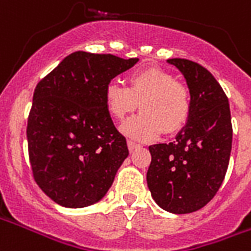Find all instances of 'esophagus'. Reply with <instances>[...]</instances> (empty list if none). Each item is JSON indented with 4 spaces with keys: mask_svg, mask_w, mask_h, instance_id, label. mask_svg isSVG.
<instances>
[{
    "mask_svg": "<svg viewBox=\"0 0 251 251\" xmlns=\"http://www.w3.org/2000/svg\"><path fill=\"white\" fill-rule=\"evenodd\" d=\"M127 147H129V151L131 152V151H134L135 149H138V147H141L138 145V143L133 142V141H127Z\"/></svg>",
    "mask_w": 251,
    "mask_h": 251,
    "instance_id": "1",
    "label": "esophagus"
}]
</instances>
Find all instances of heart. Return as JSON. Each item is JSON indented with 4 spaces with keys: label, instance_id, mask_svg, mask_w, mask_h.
<instances>
[{
    "label": "heart",
    "instance_id": "heart-1",
    "mask_svg": "<svg viewBox=\"0 0 251 251\" xmlns=\"http://www.w3.org/2000/svg\"><path fill=\"white\" fill-rule=\"evenodd\" d=\"M110 116L122 120L138 108V116L122 125V133L139 141H152L181 130L191 114L188 89L160 68L135 71L127 76V87L110 81L104 92Z\"/></svg>",
    "mask_w": 251,
    "mask_h": 251
}]
</instances>
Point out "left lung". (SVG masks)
Segmentation results:
<instances>
[{"mask_svg":"<svg viewBox=\"0 0 251 251\" xmlns=\"http://www.w3.org/2000/svg\"><path fill=\"white\" fill-rule=\"evenodd\" d=\"M167 62L187 81L191 114L174 142L149 147L146 177L160 208L184 215L205 206L223 184L232 151V118L226 95L209 71L187 59Z\"/></svg>","mask_w":251,"mask_h":251,"instance_id":"8db88e82","label":"left lung"}]
</instances>
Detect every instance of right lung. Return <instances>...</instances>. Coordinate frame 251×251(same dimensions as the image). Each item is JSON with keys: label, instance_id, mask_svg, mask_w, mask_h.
<instances>
[{"label": "right lung", "instance_id": "1", "mask_svg": "<svg viewBox=\"0 0 251 251\" xmlns=\"http://www.w3.org/2000/svg\"><path fill=\"white\" fill-rule=\"evenodd\" d=\"M138 62L76 51L38 83L27 120L28 158L36 184L59 205L100 201L129 155L104 92Z\"/></svg>", "mask_w": 251, "mask_h": 251}]
</instances>
